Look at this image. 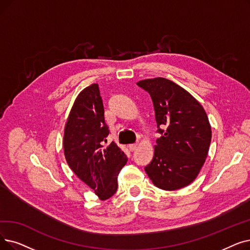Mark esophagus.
Here are the masks:
<instances>
[{"label":"esophagus","mask_w":250,"mask_h":250,"mask_svg":"<svg viewBox=\"0 0 250 250\" xmlns=\"http://www.w3.org/2000/svg\"><path fill=\"white\" fill-rule=\"evenodd\" d=\"M137 146H138L137 144H131V145H128V148H129V150L133 152V151H135L137 149Z\"/></svg>","instance_id":"1"}]
</instances>
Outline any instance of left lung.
Masks as SVG:
<instances>
[{
  "mask_svg": "<svg viewBox=\"0 0 250 250\" xmlns=\"http://www.w3.org/2000/svg\"><path fill=\"white\" fill-rule=\"evenodd\" d=\"M137 84L150 94L161 135L145 171L162 190L186 187L196 179L208 157L211 141L208 117L190 93L169 80L155 78Z\"/></svg>",
  "mask_w": 250,
  "mask_h": 250,
  "instance_id": "8db88e82",
  "label": "left lung"
}]
</instances>
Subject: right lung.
<instances>
[{
  "instance_id": "obj_1",
  "label": "right lung",
  "mask_w": 250,
  "mask_h": 250,
  "mask_svg": "<svg viewBox=\"0 0 250 250\" xmlns=\"http://www.w3.org/2000/svg\"><path fill=\"white\" fill-rule=\"evenodd\" d=\"M108 134L99 85L93 83L74 101L65 125L63 148L69 167L101 200L116 192L117 176L127 161L114 142L104 148Z\"/></svg>"
}]
</instances>
